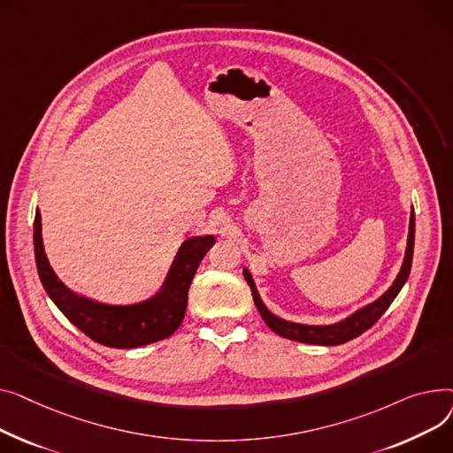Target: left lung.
I'll return each mask as SVG.
<instances>
[{
	"label": "left lung",
	"mask_w": 453,
	"mask_h": 453,
	"mask_svg": "<svg viewBox=\"0 0 453 453\" xmlns=\"http://www.w3.org/2000/svg\"><path fill=\"white\" fill-rule=\"evenodd\" d=\"M413 245H415V214L411 211L410 218V234H408V247H406V256H404V263L403 269L398 273L396 280L393 281V285L384 292V295L373 302L365 305L364 309L357 311L355 314H351L345 320L333 324V326H302V324H295V322H287L281 320V318L274 316L267 307L263 305L257 288L254 285V280L250 276V273L245 269L243 276L252 290V298L254 303L261 314V318L265 320L276 334L288 338V340H296V342H303V343H314V345H340L349 342L357 336H360L364 331H367L371 326H375L379 318L388 311V307L391 305V302L396 298L398 292L404 287L410 271H411V261H413Z\"/></svg>",
	"instance_id": "obj_1"
}]
</instances>
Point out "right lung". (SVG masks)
Returning a JSON list of instances; mask_svg holds the SVG:
<instances>
[{"mask_svg": "<svg viewBox=\"0 0 453 453\" xmlns=\"http://www.w3.org/2000/svg\"><path fill=\"white\" fill-rule=\"evenodd\" d=\"M216 243L214 235L190 237L180 245L168 278L157 296L135 305H105L74 295L50 269L42 242V216L35 218V254L42 285L67 320L91 340L117 349L141 348L165 340L182 324L188 288L201 259Z\"/></svg>", "mask_w": 453, "mask_h": 453, "instance_id": "1", "label": "right lung"}]
</instances>
